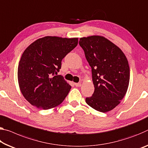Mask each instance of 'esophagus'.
I'll use <instances>...</instances> for the list:
<instances>
[{
  "label": "esophagus",
  "mask_w": 148,
  "mask_h": 148,
  "mask_svg": "<svg viewBox=\"0 0 148 148\" xmlns=\"http://www.w3.org/2000/svg\"><path fill=\"white\" fill-rule=\"evenodd\" d=\"M74 85L76 87H80L82 86V84L81 83H75Z\"/></svg>",
  "instance_id": "obj_1"
}]
</instances>
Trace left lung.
I'll return each mask as SVG.
<instances>
[{
  "label": "left lung",
  "mask_w": 148,
  "mask_h": 148,
  "mask_svg": "<svg viewBox=\"0 0 148 148\" xmlns=\"http://www.w3.org/2000/svg\"><path fill=\"white\" fill-rule=\"evenodd\" d=\"M86 58L91 68L95 90L86 102L102 112L111 111L127 91L130 67L121 49L105 37L91 36L79 39Z\"/></svg>",
  "instance_id": "1"
}]
</instances>
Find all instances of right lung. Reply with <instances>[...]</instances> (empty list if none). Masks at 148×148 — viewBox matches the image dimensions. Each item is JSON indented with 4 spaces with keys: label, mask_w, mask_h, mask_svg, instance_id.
I'll return each mask as SVG.
<instances>
[{
    "label": "right lung",
    "mask_w": 148,
    "mask_h": 148,
    "mask_svg": "<svg viewBox=\"0 0 148 148\" xmlns=\"http://www.w3.org/2000/svg\"><path fill=\"white\" fill-rule=\"evenodd\" d=\"M78 38L46 36L25 49L18 68V84L30 104L44 110L58 106L71 89L60 75L61 61L76 47Z\"/></svg>",
    "instance_id": "add662e5"
}]
</instances>
